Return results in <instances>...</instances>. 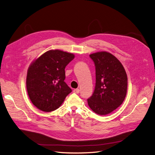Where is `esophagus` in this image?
<instances>
[{"label": "esophagus", "instance_id": "34e87169", "mask_svg": "<svg viewBox=\"0 0 155 155\" xmlns=\"http://www.w3.org/2000/svg\"><path fill=\"white\" fill-rule=\"evenodd\" d=\"M73 92H75V93H76V94H79V92H80V91H79V89L76 88V89H74V90L73 91Z\"/></svg>", "mask_w": 155, "mask_h": 155}]
</instances>
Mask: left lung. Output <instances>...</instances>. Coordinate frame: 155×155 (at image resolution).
I'll list each match as a JSON object with an SVG mask.
<instances>
[{"mask_svg":"<svg viewBox=\"0 0 155 155\" xmlns=\"http://www.w3.org/2000/svg\"><path fill=\"white\" fill-rule=\"evenodd\" d=\"M96 68V86L88 105L95 113L106 115L122 104L127 89V76L123 65L107 51L90 55Z\"/></svg>","mask_w":155,"mask_h":155,"instance_id":"1","label":"left lung"}]
</instances>
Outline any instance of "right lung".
I'll return each mask as SVG.
<instances>
[{
	"label": "right lung",
	"mask_w": 155,
	"mask_h": 155,
	"mask_svg": "<svg viewBox=\"0 0 155 155\" xmlns=\"http://www.w3.org/2000/svg\"><path fill=\"white\" fill-rule=\"evenodd\" d=\"M74 55L51 50L35 60L28 70L26 88L32 104L45 112L55 110L72 92L64 82L65 67Z\"/></svg>",
	"instance_id": "right-lung-1"
}]
</instances>
